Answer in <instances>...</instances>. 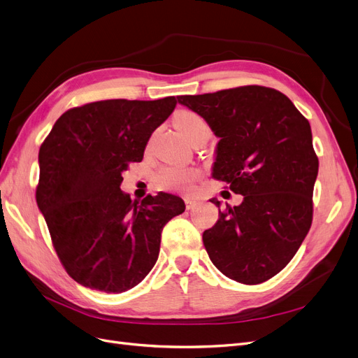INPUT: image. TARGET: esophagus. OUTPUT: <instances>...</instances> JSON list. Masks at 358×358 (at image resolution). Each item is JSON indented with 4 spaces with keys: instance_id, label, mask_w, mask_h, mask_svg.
Listing matches in <instances>:
<instances>
[{
    "instance_id": "esophagus-1",
    "label": "esophagus",
    "mask_w": 358,
    "mask_h": 358,
    "mask_svg": "<svg viewBox=\"0 0 358 358\" xmlns=\"http://www.w3.org/2000/svg\"><path fill=\"white\" fill-rule=\"evenodd\" d=\"M184 203H186V208H187V209H192V208L196 205V201L193 199V197L186 196V197H184Z\"/></svg>"
}]
</instances>
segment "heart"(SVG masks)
I'll use <instances>...</instances> for the list:
<instances>
[{"label":"heart","instance_id":"heart-1","mask_svg":"<svg viewBox=\"0 0 358 358\" xmlns=\"http://www.w3.org/2000/svg\"><path fill=\"white\" fill-rule=\"evenodd\" d=\"M174 125L181 134L190 140L196 132L206 131L205 119L192 110H180L174 115ZM201 177V171L193 166L166 165L157 171L155 182L159 189L169 192H190L194 181Z\"/></svg>","mask_w":358,"mask_h":358}]
</instances>
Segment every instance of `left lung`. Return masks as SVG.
<instances>
[{"mask_svg":"<svg viewBox=\"0 0 358 358\" xmlns=\"http://www.w3.org/2000/svg\"><path fill=\"white\" fill-rule=\"evenodd\" d=\"M178 103L220 137L213 177L243 196L203 231L214 266L229 279L258 285L282 271L311 227L319 159L311 127L283 92L245 85ZM220 208V202L210 199Z\"/></svg>","mask_w":358,"mask_h":358,"instance_id":"1","label":"left lung"}]
</instances>
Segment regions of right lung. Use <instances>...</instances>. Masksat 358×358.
Masks as SVG:
<instances>
[{
    "label": "right lung",
    "mask_w": 358,
    "mask_h": 358,
    "mask_svg": "<svg viewBox=\"0 0 358 358\" xmlns=\"http://www.w3.org/2000/svg\"><path fill=\"white\" fill-rule=\"evenodd\" d=\"M176 106V97L88 103L64 112L41 144L36 203L79 285L108 294L137 286L157 261L165 224L186 209L174 194L132 202L121 190L122 172Z\"/></svg>",
    "instance_id": "right-lung-1"
}]
</instances>
